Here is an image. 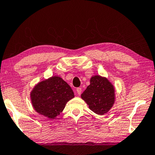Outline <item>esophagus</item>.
Returning <instances> with one entry per match:
<instances>
[{
  "label": "esophagus",
  "instance_id": "obj_1",
  "mask_svg": "<svg viewBox=\"0 0 155 155\" xmlns=\"http://www.w3.org/2000/svg\"><path fill=\"white\" fill-rule=\"evenodd\" d=\"M76 92L78 95H80L81 94V87H78L77 90H76Z\"/></svg>",
  "mask_w": 155,
  "mask_h": 155
}]
</instances>
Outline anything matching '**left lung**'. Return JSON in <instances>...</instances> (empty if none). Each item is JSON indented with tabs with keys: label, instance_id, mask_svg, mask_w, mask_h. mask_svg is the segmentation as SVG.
Returning <instances> with one entry per match:
<instances>
[{
	"label": "left lung",
	"instance_id": "left-lung-1",
	"mask_svg": "<svg viewBox=\"0 0 155 155\" xmlns=\"http://www.w3.org/2000/svg\"><path fill=\"white\" fill-rule=\"evenodd\" d=\"M115 96L113 85L106 78L100 75L91 78L90 84L81 95L90 109L100 115L111 109L115 103Z\"/></svg>",
	"mask_w": 155,
	"mask_h": 155
}]
</instances>
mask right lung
Returning a JSON list of instances; mask_svg holds the SVG:
<instances>
[{"label": "right lung", "instance_id": "obj_1", "mask_svg": "<svg viewBox=\"0 0 155 155\" xmlns=\"http://www.w3.org/2000/svg\"><path fill=\"white\" fill-rule=\"evenodd\" d=\"M31 104L37 113L54 119L63 111L67 103L74 97L69 84L59 76L40 81L31 90Z\"/></svg>", "mask_w": 155, "mask_h": 155}]
</instances>
